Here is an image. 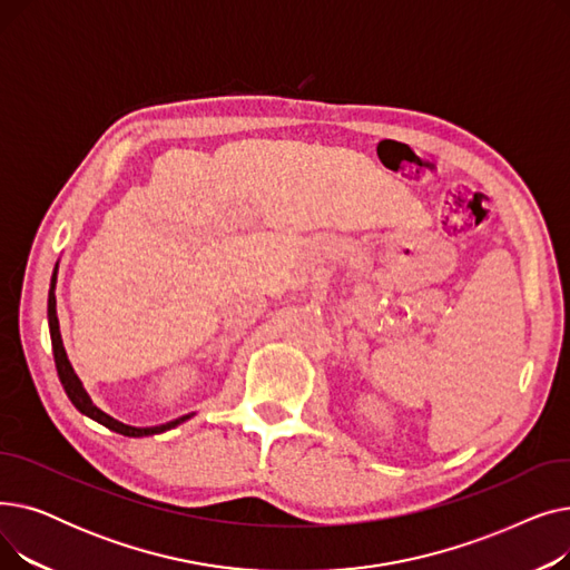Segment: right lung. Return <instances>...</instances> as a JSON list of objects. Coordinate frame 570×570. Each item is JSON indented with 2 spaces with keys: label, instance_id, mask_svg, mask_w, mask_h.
I'll return each mask as SVG.
<instances>
[{
  "label": "right lung",
  "instance_id": "add662e5",
  "mask_svg": "<svg viewBox=\"0 0 570 570\" xmlns=\"http://www.w3.org/2000/svg\"><path fill=\"white\" fill-rule=\"evenodd\" d=\"M55 284H57V265H55V273H52V279H50V291H48V327H50V342H52V355H55V367H57V376L59 381H62L65 391L71 400V404L87 417H92V421L101 423L104 428L117 432V434H125V436H153V434H161V432H168L177 425H183L185 421H189V417L194 413H187V415H179L175 417V421L170 423H164V425H155V428H134V425H125L115 421L112 415H108L106 411H101L92 397L87 395L82 381L78 379V374L73 372L71 363H69V355L65 351V344H62V335H59V321H57V301H55Z\"/></svg>",
  "mask_w": 570,
  "mask_h": 570
}]
</instances>
